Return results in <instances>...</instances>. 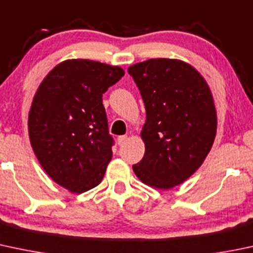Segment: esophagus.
<instances>
[{"mask_svg":"<svg viewBox=\"0 0 253 253\" xmlns=\"http://www.w3.org/2000/svg\"><path fill=\"white\" fill-rule=\"evenodd\" d=\"M127 140V135H120L118 137V144L119 145H124Z\"/></svg>","mask_w":253,"mask_h":253,"instance_id":"obj_1","label":"esophagus"}]
</instances>
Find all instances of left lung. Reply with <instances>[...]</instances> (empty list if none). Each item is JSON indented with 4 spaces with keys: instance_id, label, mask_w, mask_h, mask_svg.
Returning <instances> with one entry per match:
<instances>
[{
    "instance_id": "8db88e82",
    "label": "left lung",
    "mask_w": 253,
    "mask_h": 253,
    "mask_svg": "<svg viewBox=\"0 0 253 253\" xmlns=\"http://www.w3.org/2000/svg\"><path fill=\"white\" fill-rule=\"evenodd\" d=\"M145 105V153L133 165L145 184L171 189L190 177L211 150L217 131L213 98L203 76L175 59H149L129 66Z\"/></svg>"
}]
</instances>
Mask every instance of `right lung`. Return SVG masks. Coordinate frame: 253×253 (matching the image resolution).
<instances>
[{
	"mask_svg": "<svg viewBox=\"0 0 253 253\" xmlns=\"http://www.w3.org/2000/svg\"><path fill=\"white\" fill-rule=\"evenodd\" d=\"M125 71L119 66L71 59L58 64L40 84L29 137L46 173L71 193H84L104 177L113 155L103 94Z\"/></svg>",
	"mask_w": 253,
	"mask_h": 253,
	"instance_id": "1",
	"label": "right lung"
}]
</instances>
